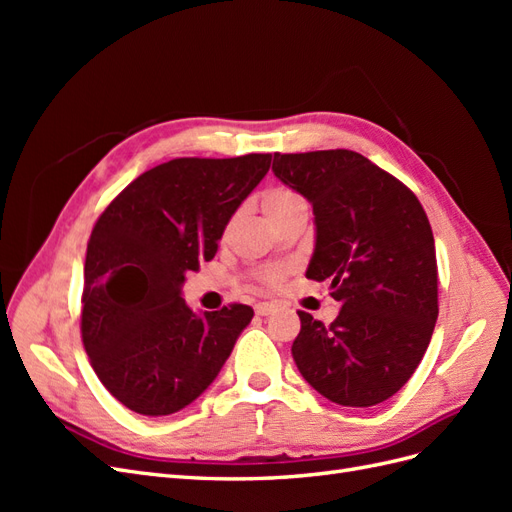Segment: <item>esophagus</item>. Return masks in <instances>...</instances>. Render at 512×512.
I'll use <instances>...</instances> for the list:
<instances>
[{
    "instance_id": "1",
    "label": "esophagus",
    "mask_w": 512,
    "mask_h": 512,
    "mask_svg": "<svg viewBox=\"0 0 512 512\" xmlns=\"http://www.w3.org/2000/svg\"><path fill=\"white\" fill-rule=\"evenodd\" d=\"M254 309H256V314H258V316H269V314H273V312H275L277 305H275V303L265 301V303H258Z\"/></svg>"
}]
</instances>
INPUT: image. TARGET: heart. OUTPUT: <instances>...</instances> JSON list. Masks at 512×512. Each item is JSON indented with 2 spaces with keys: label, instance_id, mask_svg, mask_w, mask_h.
<instances>
[{
  "label": "heart",
  "instance_id": "1",
  "mask_svg": "<svg viewBox=\"0 0 512 512\" xmlns=\"http://www.w3.org/2000/svg\"><path fill=\"white\" fill-rule=\"evenodd\" d=\"M262 211L267 213V218L271 222H282L284 218L292 213H299V211H307L305 207V200L288 188H271L265 194H262ZM265 282L275 286L282 282V271L280 269H269L265 273Z\"/></svg>",
  "mask_w": 512,
  "mask_h": 512
}]
</instances>
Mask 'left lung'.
<instances>
[{
	"mask_svg": "<svg viewBox=\"0 0 512 512\" xmlns=\"http://www.w3.org/2000/svg\"><path fill=\"white\" fill-rule=\"evenodd\" d=\"M273 173L314 209L307 280L342 303L324 327L299 312L292 359L333 404L369 408L404 386L438 320L436 245L418 198L348 149L275 153Z\"/></svg>",
	"mask_w": 512,
	"mask_h": 512,
	"instance_id": "left-lung-1",
	"label": "left lung"
}]
</instances>
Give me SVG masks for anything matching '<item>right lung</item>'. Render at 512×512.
Wrapping results in <instances>:
<instances>
[{
  "mask_svg": "<svg viewBox=\"0 0 512 512\" xmlns=\"http://www.w3.org/2000/svg\"><path fill=\"white\" fill-rule=\"evenodd\" d=\"M269 164L271 153L170 160L134 179L91 230L83 344L100 382L132 412L166 416L190 406L252 322L254 309L241 303L196 314L181 286L218 252Z\"/></svg>",
  "mask_w": 512,
  "mask_h": 512,
  "instance_id": "right-lung-1",
  "label": "right lung"
}]
</instances>
